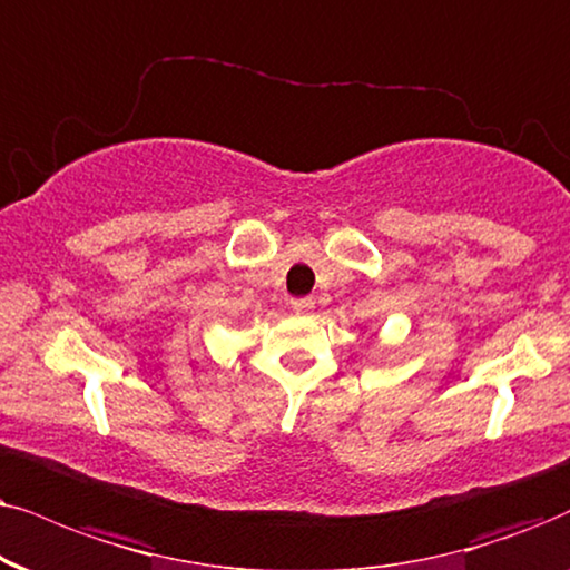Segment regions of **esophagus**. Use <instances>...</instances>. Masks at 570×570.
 Segmentation results:
<instances>
[{"instance_id": "esophagus-1", "label": "esophagus", "mask_w": 570, "mask_h": 570, "mask_svg": "<svg viewBox=\"0 0 570 570\" xmlns=\"http://www.w3.org/2000/svg\"><path fill=\"white\" fill-rule=\"evenodd\" d=\"M315 307V299L313 297H294L292 299V309L294 313H309V309Z\"/></svg>"}]
</instances>
